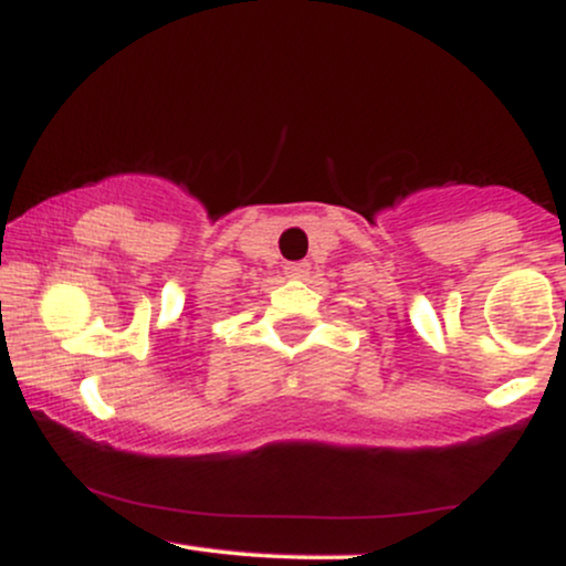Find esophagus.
Segmentation results:
<instances>
[{"label": "esophagus", "instance_id": "1", "mask_svg": "<svg viewBox=\"0 0 566 566\" xmlns=\"http://www.w3.org/2000/svg\"><path fill=\"white\" fill-rule=\"evenodd\" d=\"M284 274H287L290 279H305L311 274V263L308 261L287 263V265H284Z\"/></svg>", "mask_w": 566, "mask_h": 566}]
</instances>
